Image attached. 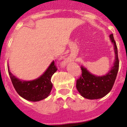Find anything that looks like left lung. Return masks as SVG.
Instances as JSON below:
<instances>
[{"label": "left lung", "instance_id": "1", "mask_svg": "<svg viewBox=\"0 0 127 127\" xmlns=\"http://www.w3.org/2000/svg\"><path fill=\"white\" fill-rule=\"evenodd\" d=\"M109 37L111 42L114 44L115 52L114 66L112 67L111 71L105 75L100 77L91 74L86 68L81 66L82 75L77 80L76 87L80 94L86 98L94 100L105 96L112 90L115 82L119 70L118 48L113 34H111Z\"/></svg>", "mask_w": 127, "mask_h": 127}]
</instances>
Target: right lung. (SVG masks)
<instances>
[{"label": "right lung", "mask_w": 127, "mask_h": 127, "mask_svg": "<svg viewBox=\"0 0 127 127\" xmlns=\"http://www.w3.org/2000/svg\"><path fill=\"white\" fill-rule=\"evenodd\" d=\"M7 68L12 84L18 94L25 100L32 102L43 100L49 95L52 88V76L57 70L54 61H53L46 71L39 78L24 81L15 77L9 70V66Z\"/></svg>", "instance_id": "obj_1"}]
</instances>
